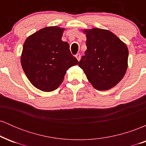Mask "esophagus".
<instances>
[{
  "mask_svg": "<svg viewBox=\"0 0 146 146\" xmlns=\"http://www.w3.org/2000/svg\"><path fill=\"white\" fill-rule=\"evenodd\" d=\"M75 58H77V60H78V61H80V58H81V56H80V53H77V54L75 55Z\"/></svg>",
  "mask_w": 146,
  "mask_h": 146,
  "instance_id": "esophagus-1",
  "label": "esophagus"
}]
</instances>
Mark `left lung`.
<instances>
[{
    "instance_id": "8db88e82",
    "label": "left lung",
    "mask_w": 146,
    "mask_h": 146,
    "mask_svg": "<svg viewBox=\"0 0 146 146\" xmlns=\"http://www.w3.org/2000/svg\"><path fill=\"white\" fill-rule=\"evenodd\" d=\"M87 46L78 65L95 89L106 90L119 82L128 68V49L116 35L106 29H84Z\"/></svg>"
}]
</instances>
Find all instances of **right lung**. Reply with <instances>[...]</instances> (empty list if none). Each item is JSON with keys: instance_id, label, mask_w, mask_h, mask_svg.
<instances>
[{"instance_id": "right-lung-1", "label": "right lung", "mask_w": 146, "mask_h": 146, "mask_svg": "<svg viewBox=\"0 0 146 146\" xmlns=\"http://www.w3.org/2000/svg\"><path fill=\"white\" fill-rule=\"evenodd\" d=\"M64 28L47 27L29 36L21 57L25 75L38 89L51 92L62 83L66 71L78 64L69 45L62 40Z\"/></svg>"}]
</instances>
